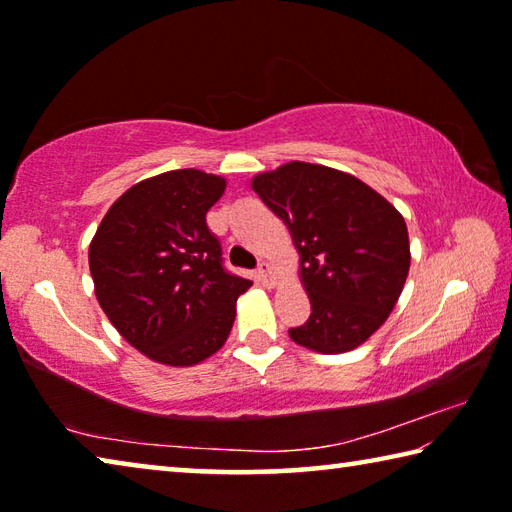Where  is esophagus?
I'll return each instance as SVG.
<instances>
[{"mask_svg": "<svg viewBox=\"0 0 512 512\" xmlns=\"http://www.w3.org/2000/svg\"><path fill=\"white\" fill-rule=\"evenodd\" d=\"M257 280L262 282L264 287H273V284H275V273H273L271 264H259V268H257Z\"/></svg>", "mask_w": 512, "mask_h": 512, "instance_id": "34e87169", "label": "esophagus"}]
</instances>
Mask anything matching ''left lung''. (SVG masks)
I'll use <instances>...</instances> for the list:
<instances>
[{"mask_svg": "<svg viewBox=\"0 0 512 512\" xmlns=\"http://www.w3.org/2000/svg\"><path fill=\"white\" fill-rule=\"evenodd\" d=\"M253 189L300 253L311 314L289 336L323 354L354 350L384 325L409 275L402 214L359 178L309 162L259 173Z\"/></svg>", "mask_w": 512, "mask_h": 512, "instance_id": "1", "label": "left lung"}]
</instances>
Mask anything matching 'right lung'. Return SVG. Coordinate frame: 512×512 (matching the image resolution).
<instances>
[{"label": "right lung", "mask_w": 512, "mask_h": 512, "mask_svg": "<svg viewBox=\"0 0 512 512\" xmlns=\"http://www.w3.org/2000/svg\"><path fill=\"white\" fill-rule=\"evenodd\" d=\"M225 180L167 171L119 196L90 244L101 309L146 357L194 366L221 348L250 280L228 271L205 214Z\"/></svg>", "instance_id": "obj_1"}]
</instances>
